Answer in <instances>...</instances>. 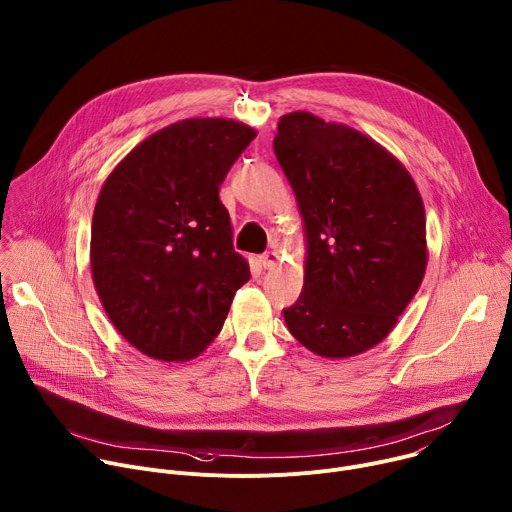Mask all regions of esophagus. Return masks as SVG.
Segmentation results:
<instances>
[{
    "mask_svg": "<svg viewBox=\"0 0 512 512\" xmlns=\"http://www.w3.org/2000/svg\"><path fill=\"white\" fill-rule=\"evenodd\" d=\"M278 262V254L276 252H266L260 256V264L266 268V270H272Z\"/></svg>",
    "mask_w": 512,
    "mask_h": 512,
    "instance_id": "obj_1",
    "label": "esophagus"
}]
</instances>
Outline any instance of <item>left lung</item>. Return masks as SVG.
Instances as JSON below:
<instances>
[{"instance_id": "8db88e82", "label": "left lung", "mask_w": 512, "mask_h": 512, "mask_svg": "<svg viewBox=\"0 0 512 512\" xmlns=\"http://www.w3.org/2000/svg\"><path fill=\"white\" fill-rule=\"evenodd\" d=\"M272 146L307 234L305 285L282 309L287 327L317 356L362 354L392 331L421 287L419 189L378 142L309 111L282 116Z\"/></svg>"}]
</instances>
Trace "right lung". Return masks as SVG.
Masks as SVG:
<instances>
[{
	"mask_svg": "<svg viewBox=\"0 0 512 512\" xmlns=\"http://www.w3.org/2000/svg\"><path fill=\"white\" fill-rule=\"evenodd\" d=\"M254 138L234 120H183L140 142L101 187L93 285L111 323L154 360L199 356L250 280L219 185Z\"/></svg>",
	"mask_w": 512,
	"mask_h": 512,
	"instance_id": "right-lung-1",
	"label": "right lung"
}]
</instances>
